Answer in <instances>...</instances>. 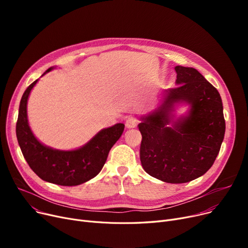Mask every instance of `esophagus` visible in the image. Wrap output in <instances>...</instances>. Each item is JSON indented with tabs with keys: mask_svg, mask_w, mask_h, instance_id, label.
<instances>
[{
	"mask_svg": "<svg viewBox=\"0 0 248 248\" xmlns=\"http://www.w3.org/2000/svg\"><path fill=\"white\" fill-rule=\"evenodd\" d=\"M138 124V120L135 119V117H128V119L125 121V126L127 128H135Z\"/></svg>",
	"mask_w": 248,
	"mask_h": 248,
	"instance_id": "1",
	"label": "esophagus"
}]
</instances>
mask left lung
<instances>
[{
    "mask_svg": "<svg viewBox=\"0 0 248 248\" xmlns=\"http://www.w3.org/2000/svg\"><path fill=\"white\" fill-rule=\"evenodd\" d=\"M177 87L163 93L160 106L140 117V163L152 177L166 183H187L212 167L225 134L222 99L195 68L176 66ZM189 106L176 120L177 104Z\"/></svg>",
    "mask_w": 248,
    "mask_h": 248,
    "instance_id": "obj_1",
    "label": "left lung"
}]
</instances>
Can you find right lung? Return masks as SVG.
<instances>
[{
  "mask_svg": "<svg viewBox=\"0 0 248 248\" xmlns=\"http://www.w3.org/2000/svg\"><path fill=\"white\" fill-rule=\"evenodd\" d=\"M50 67L43 74L51 71ZM38 79L28 86L20 101L16 135L25 160L42 180L61 186H77L94 178L104 166L112 146L124 129V124L103 128L80 148L61 151L47 147L32 133L27 116V102Z\"/></svg>",
  "mask_w": 248,
  "mask_h": 248,
  "instance_id": "obj_1",
  "label": "right lung"
}]
</instances>
